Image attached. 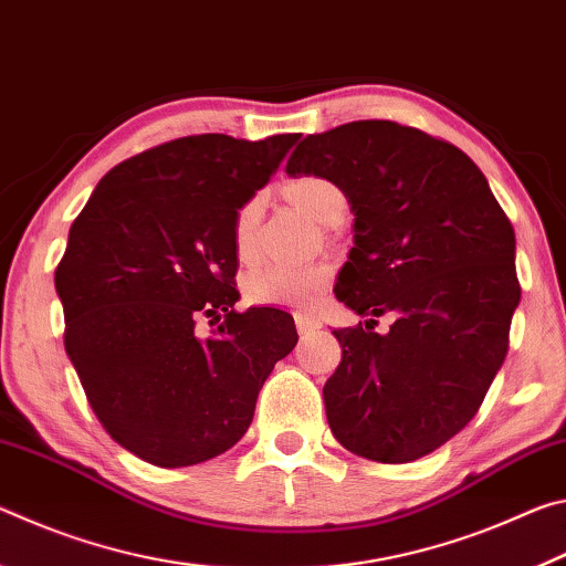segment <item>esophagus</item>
Wrapping results in <instances>:
<instances>
[{"label":"esophagus","instance_id":"34e87169","mask_svg":"<svg viewBox=\"0 0 566 566\" xmlns=\"http://www.w3.org/2000/svg\"><path fill=\"white\" fill-rule=\"evenodd\" d=\"M294 324H296V332H300V334L314 332V329L322 327V322L317 317H312V314H302V312L294 314Z\"/></svg>","mask_w":566,"mask_h":566}]
</instances>
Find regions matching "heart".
Returning a JSON list of instances; mask_svg holds the SVG:
<instances>
[{"mask_svg": "<svg viewBox=\"0 0 566 566\" xmlns=\"http://www.w3.org/2000/svg\"><path fill=\"white\" fill-rule=\"evenodd\" d=\"M282 197L302 209L319 224H337L347 209V197L332 179L319 175L294 177L282 187ZM262 222V197H247L232 219L234 252L249 262L256 249V232ZM334 270L329 262L317 260L302 266L262 264L244 276V294L254 304H290L312 306L332 284Z\"/></svg>", "mask_w": 566, "mask_h": 566, "instance_id": "obj_1", "label": "heart"}]
</instances>
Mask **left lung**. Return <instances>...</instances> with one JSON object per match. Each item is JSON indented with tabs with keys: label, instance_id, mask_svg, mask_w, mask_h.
Instances as JSON below:
<instances>
[{
	"label": "left lung",
	"instance_id": "1",
	"mask_svg": "<svg viewBox=\"0 0 566 566\" xmlns=\"http://www.w3.org/2000/svg\"><path fill=\"white\" fill-rule=\"evenodd\" d=\"M286 175L332 179L354 212L334 292L371 319L332 332V434L375 462H415L474 419L510 349L522 296L510 217L462 149L391 119L310 134ZM385 313L396 324L377 335Z\"/></svg>",
	"mask_w": 566,
	"mask_h": 566
}]
</instances>
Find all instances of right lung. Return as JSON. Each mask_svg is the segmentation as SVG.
Instances as JSON below:
<instances>
[{
  "label": "right lung",
  "mask_w": 566,
  "mask_h": 566,
  "mask_svg": "<svg viewBox=\"0 0 566 566\" xmlns=\"http://www.w3.org/2000/svg\"><path fill=\"white\" fill-rule=\"evenodd\" d=\"M296 139H169L109 169L74 219L54 270L64 349L107 434L149 464L232 449L294 349L290 314L234 310L232 219ZM202 318L218 324L209 338Z\"/></svg>",
  "instance_id": "1"
}]
</instances>
